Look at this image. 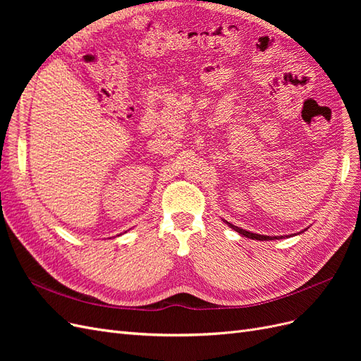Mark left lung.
Listing matches in <instances>:
<instances>
[{"label": "left lung", "instance_id": "1", "mask_svg": "<svg viewBox=\"0 0 361 361\" xmlns=\"http://www.w3.org/2000/svg\"><path fill=\"white\" fill-rule=\"evenodd\" d=\"M227 223V221H226ZM227 226L228 227H232L235 232H238L239 235H243V236H245V238H250V239H257V241H271V239H279V236H265V235H257V233H251V232H248V231H244V228H241V227H238V226H233V224H231V223H227ZM280 238H283V236H280Z\"/></svg>", "mask_w": 361, "mask_h": 361}]
</instances>
